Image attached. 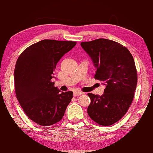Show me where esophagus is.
I'll list each match as a JSON object with an SVG mask.
<instances>
[{
    "label": "esophagus",
    "mask_w": 153,
    "mask_h": 153,
    "mask_svg": "<svg viewBox=\"0 0 153 153\" xmlns=\"http://www.w3.org/2000/svg\"><path fill=\"white\" fill-rule=\"evenodd\" d=\"M82 94H83V93L81 92V91H75L74 93V95L75 97L78 96V95H82Z\"/></svg>",
    "instance_id": "34e87169"
}]
</instances>
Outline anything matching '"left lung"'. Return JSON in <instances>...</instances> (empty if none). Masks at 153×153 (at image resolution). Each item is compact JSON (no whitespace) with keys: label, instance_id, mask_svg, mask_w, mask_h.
<instances>
[{"label":"left lung","instance_id":"8db88e82","mask_svg":"<svg viewBox=\"0 0 153 153\" xmlns=\"http://www.w3.org/2000/svg\"><path fill=\"white\" fill-rule=\"evenodd\" d=\"M81 46L96 68L95 79L105 85L101 96L88 94V113L97 123L109 126L120 120L133 101L137 83L134 59L127 48L107 39L84 42Z\"/></svg>","mask_w":153,"mask_h":153}]
</instances>
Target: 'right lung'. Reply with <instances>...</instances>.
Segmentation results:
<instances>
[{
    "label": "right lung",
    "instance_id": "add662e5",
    "mask_svg": "<svg viewBox=\"0 0 153 153\" xmlns=\"http://www.w3.org/2000/svg\"><path fill=\"white\" fill-rule=\"evenodd\" d=\"M76 42L44 40L31 45L18 58L14 69L15 91L26 115L42 126L61 121L72 91L60 92L52 79L56 65Z\"/></svg>",
    "mask_w": 153,
    "mask_h": 153
}]
</instances>
